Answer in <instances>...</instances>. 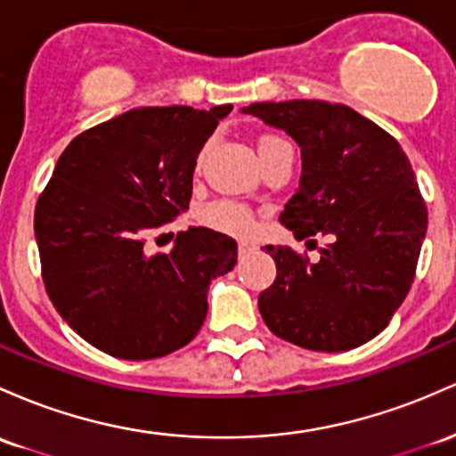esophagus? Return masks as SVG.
Returning <instances> with one entry per match:
<instances>
[{
    "label": "esophagus",
    "instance_id": "obj_1",
    "mask_svg": "<svg viewBox=\"0 0 456 456\" xmlns=\"http://www.w3.org/2000/svg\"><path fill=\"white\" fill-rule=\"evenodd\" d=\"M255 244L253 242H247V240H242V242L238 244V253H240V257H244V255H248V253H253L255 251Z\"/></svg>",
    "mask_w": 456,
    "mask_h": 456
}]
</instances>
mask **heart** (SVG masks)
<instances>
[{"label":"heart","instance_id":"b5f03b06","mask_svg":"<svg viewBox=\"0 0 456 456\" xmlns=\"http://www.w3.org/2000/svg\"><path fill=\"white\" fill-rule=\"evenodd\" d=\"M289 144L285 142L283 138L277 136H264L257 142V155H259V162L268 159L270 155L279 153V151H288ZM205 220L214 227L224 229V232H232V233H248L253 229V216L247 208L242 205L232 203V201H220L209 205L205 209Z\"/></svg>","mask_w":456,"mask_h":456}]
</instances>
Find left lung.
I'll return each instance as SVG.
<instances>
[{"instance_id": "obj_1", "label": "left lung", "mask_w": 456, "mask_h": 456, "mask_svg": "<svg viewBox=\"0 0 456 456\" xmlns=\"http://www.w3.org/2000/svg\"><path fill=\"white\" fill-rule=\"evenodd\" d=\"M301 147V182L281 224L297 240L329 238L318 262L268 247L277 279L259 314L277 338L342 353L370 342L407 297L428 214L396 138L342 103L262 102L242 108Z\"/></svg>"}]
</instances>
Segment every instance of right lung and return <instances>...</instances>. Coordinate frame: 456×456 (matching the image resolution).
I'll list each match as a JSON object with an SVG mask.
<instances>
[{"label": "right lung", "mask_w": 456, "mask_h": 456, "mask_svg": "<svg viewBox=\"0 0 456 456\" xmlns=\"http://www.w3.org/2000/svg\"><path fill=\"white\" fill-rule=\"evenodd\" d=\"M232 110H129L60 155L34 233L53 307L94 348L155 359L201 329L209 283L238 262L236 240L192 227L149 257L144 236L186 212L199 151Z\"/></svg>", "instance_id": "add662e5"}]
</instances>
